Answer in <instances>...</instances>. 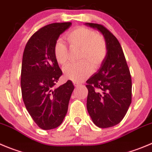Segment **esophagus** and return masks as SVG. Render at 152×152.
Here are the masks:
<instances>
[{
	"instance_id": "obj_1",
	"label": "esophagus",
	"mask_w": 152,
	"mask_h": 152,
	"mask_svg": "<svg viewBox=\"0 0 152 152\" xmlns=\"http://www.w3.org/2000/svg\"><path fill=\"white\" fill-rule=\"evenodd\" d=\"M73 83H74V85H75V87H77V86H79L80 85V83H78V82H75V81H74Z\"/></svg>"
}]
</instances>
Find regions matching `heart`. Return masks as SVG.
Returning <instances> with one entry per match:
<instances>
[{"mask_svg": "<svg viewBox=\"0 0 152 152\" xmlns=\"http://www.w3.org/2000/svg\"><path fill=\"white\" fill-rule=\"evenodd\" d=\"M66 39L71 48L80 49V60H87L93 67H98L107 55V45L102 36L93 30L78 27L68 32ZM53 55L57 63L65 65L68 61V48L64 42L57 40L53 48ZM65 77L75 82L83 80L92 72V67L86 62L69 64L63 69Z\"/></svg>", "mask_w": 152, "mask_h": 152, "instance_id": "b5f03b06", "label": "heart"}]
</instances>
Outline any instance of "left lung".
I'll return each mask as SVG.
<instances>
[{
    "instance_id": "obj_1",
    "label": "left lung",
    "mask_w": 152,
    "mask_h": 152,
    "mask_svg": "<svg viewBox=\"0 0 152 152\" xmlns=\"http://www.w3.org/2000/svg\"><path fill=\"white\" fill-rule=\"evenodd\" d=\"M85 24L103 34L107 50L98 72L86 81V107L96 126L110 128L123 119L131 103V74L120 43L115 36L102 24Z\"/></svg>"
}]
</instances>
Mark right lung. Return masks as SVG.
Segmentation results:
<instances>
[{
  "instance_id": "1",
  "label": "right lung",
  "mask_w": 152,
  "mask_h": 152,
  "mask_svg": "<svg viewBox=\"0 0 152 152\" xmlns=\"http://www.w3.org/2000/svg\"><path fill=\"white\" fill-rule=\"evenodd\" d=\"M71 25V22L53 23L42 27L30 37L23 53L22 99L30 116L43 130L61 125L75 88L71 80L54 87L63 72L53 55V48L60 34Z\"/></svg>"
}]
</instances>
